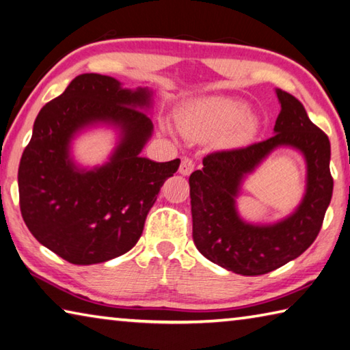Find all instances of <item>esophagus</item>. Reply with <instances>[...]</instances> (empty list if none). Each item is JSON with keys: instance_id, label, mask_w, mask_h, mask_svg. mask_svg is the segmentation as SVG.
Wrapping results in <instances>:
<instances>
[{"instance_id": "obj_1", "label": "esophagus", "mask_w": 350, "mask_h": 350, "mask_svg": "<svg viewBox=\"0 0 350 350\" xmlns=\"http://www.w3.org/2000/svg\"><path fill=\"white\" fill-rule=\"evenodd\" d=\"M194 170V161L189 157H183L182 162H180V168H179V173L183 176H189L193 173Z\"/></svg>"}]
</instances>
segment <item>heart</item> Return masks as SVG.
I'll return each mask as SVG.
<instances>
[{
  "instance_id": "1",
  "label": "heart",
  "mask_w": 350,
  "mask_h": 350,
  "mask_svg": "<svg viewBox=\"0 0 350 350\" xmlns=\"http://www.w3.org/2000/svg\"><path fill=\"white\" fill-rule=\"evenodd\" d=\"M247 113L239 99L208 96L189 100L179 111V129L191 141H209L225 137L228 145H239L251 139L257 130V119Z\"/></svg>"
}]
</instances>
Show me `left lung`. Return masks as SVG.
I'll use <instances>...</instances> for the list:
<instances>
[{
    "mask_svg": "<svg viewBox=\"0 0 350 350\" xmlns=\"http://www.w3.org/2000/svg\"><path fill=\"white\" fill-rule=\"evenodd\" d=\"M277 98L282 110L274 136L245 148L208 154L203 168L189 176L196 247L213 263L240 275L268 274L301 256L319 236L332 199L329 137L310 122L297 98L280 88ZM278 146L297 148L307 159V193L284 221L274 226L246 224L235 209L239 183Z\"/></svg>",
    "mask_w": 350,
    "mask_h": 350,
    "instance_id": "obj_1",
    "label": "left lung"
}]
</instances>
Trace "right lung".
Segmentation results:
<instances>
[{
    "instance_id": "add662e5",
    "label": "right lung",
    "mask_w": 350,
    "mask_h": 350,
    "mask_svg": "<svg viewBox=\"0 0 350 350\" xmlns=\"http://www.w3.org/2000/svg\"><path fill=\"white\" fill-rule=\"evenodd\" d=\"M150 104L148 88L133 92L111 76L84 73L38 113L18 170L20 208L33 237L67 262L103 263L129 252L163 182L179 168V159L141 157L153 122L139 109ZM98 122L119 126L123 137L105 165L79 170L69 141Z\"/></svg>"
}]
</instances>
